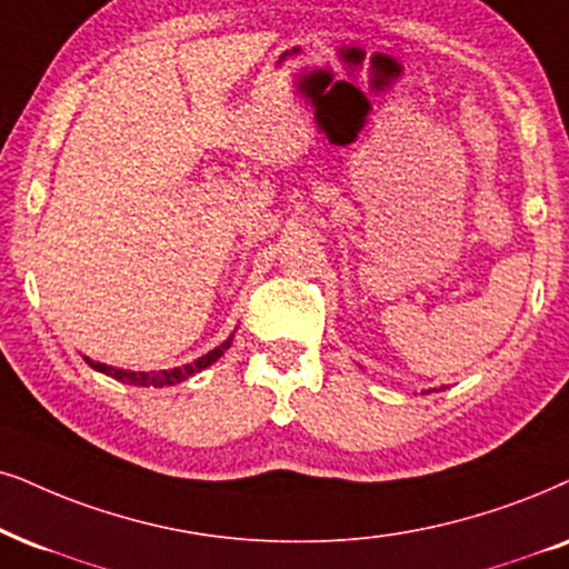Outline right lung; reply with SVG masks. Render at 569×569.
Wrapping results in <instances>:
<instances>
[{
    "label": "right lung",
    "mask_w": 569,
    "mask_h": 569,
    "mask_svg": "<svg viewBox=\"0 0 569 569\" xmlns=\"http://www.w3.org/2000/svg\"><path fill=\"white\" fill-rule=\"evenodd\" d=\"M233 343V333L226 338V341L220 343V347H214L212 351H207V355H201L199 359H193L191 365H181V368H172V370H152V372H133V370H120V368H112V365H102V362H93V359L83 357L86 362L91 365L93 370L104 372V376H110L114 380H120V383H128V386H154V388H162V386H176L181 383V380L197 376L204 368H210L212 362H218L222 357V351L231 349Z\"/></svg>",
    "instance_id": "1"
}]
</instances>
